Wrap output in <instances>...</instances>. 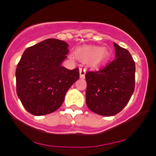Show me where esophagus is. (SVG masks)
Listing matches in <instances>:
<instances>
[{"label": "esophagus", "instance_id": "obj_1", "mask_svg": "<svg viewBox=\"0 0 156 156\" xmlns=\"http://www.w3.org/2000/svg\"><path fill=\"white\" fill-rule=\"evenodd\" d=\"M86 71L87 69L85 68L84 66H80V78H84Z\"/></svg>", "mask_w": 156, "mask_h": 156}]
</instances>
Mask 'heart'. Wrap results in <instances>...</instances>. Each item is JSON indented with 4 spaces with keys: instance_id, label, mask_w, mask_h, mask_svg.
<instances>
[{
    "instance_id": "obj_1",
    "label": "heart",
    "mask_w": 156,
    "mask_h": 156,
    "mask_svg": "<svg viewBox=\"0 0 156 156\" xmlns=\"http://www.w3.org/2000/svg\"><path fill=\"white\" fill-rule=\"evenodd\" d=\"M85 54L89 57H97L100 61H103L106 59L108 56V52L106 50H102L101 48L99 47H92V48H87L85 50Z\"/></svg>"
}]
</instances>
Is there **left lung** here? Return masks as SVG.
Wrapping results in <instances>:
<instances>
[{
  "instance_id": "8db88e82",
  "label": "left lung",
  "mask_w": 156,
  "mask_h": 156,
  "mask_svg": "<svg viewBox=\"0 0 156 156\" xmlns=\"http://www.w3.org/2000/svg\"><path fill=\"white\" fill-rule=\"evenodd\" d=\"M115 58L98 70L86 73V103L104 116L116 115L126 105L135 87V62L126 49L114 43Z\"/></svg>"
}]
</instances>
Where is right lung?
Returning a JSON list of instances; mask_svg holds the SVG:
<instances>
[{
  "label": "right lung",
  "instance_id": "add662e5",
  "mask_svg": "<svg viewBox=\"0 0 156 156\" xmlns=\"http://www.w3.org/2000/svg\"><path fill=\"white\" fill-rule=\"evenodd\" d=\"M68 47L63 41L47 39L25 50L16 68V92L30 113L43 115L58 109L67 90L79 79V69L61 66Z\"/></svg>",
  "mask_w": 156,
  "mask_h": 156
}]
</instances>
